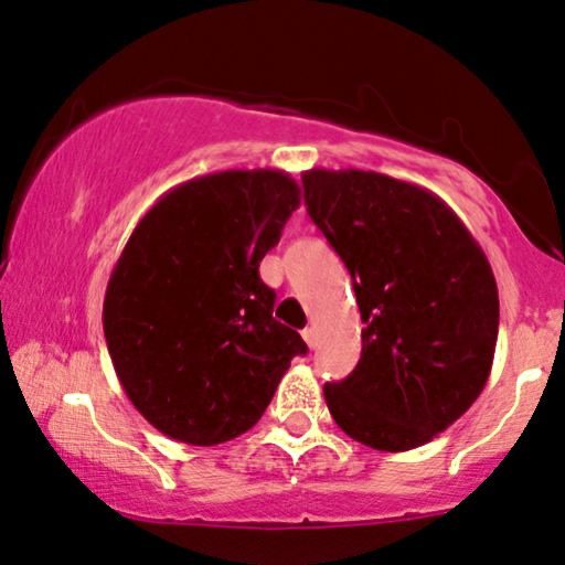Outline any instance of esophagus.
<instances>
[{
    "instance_id": "esophagus-1",
    "label": "esophagus",
    "mask_w": 565,
    "mask_h": 565,
    "mask_svg": "<svg viewBox=\"0 0 565 565\" xmlns=\"http://www.w3.org/2000/svg\"><path fill=\"white\" fill-rule=\"evenodd\" d=\"M303 342L311 347V350L319 344V334H316V329H303Z\"/></svg>"
}]
</instances>
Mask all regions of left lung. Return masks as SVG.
Returning a JSON list of instances; mask_svg holds the SVG:
<instances>
[{
    "instance_id": "8db88e82",
    "label": "left lung",
    "mask_w": 565,
    "mask_h": 565,
    "mask_svg": "<svg viewBox=\"0 0 565 565\" xmlns=\"http://www.w3.org/2000/svg\"><path fill=\"white\" fill-rule=\"evenodd\" d=\"M308 215L352 275L358 367L323 385L339 429L414 450L468 412L489 381L499 290L470 231L435 192L360 169L303 172Z\"/></svg>"
}]
</instances>
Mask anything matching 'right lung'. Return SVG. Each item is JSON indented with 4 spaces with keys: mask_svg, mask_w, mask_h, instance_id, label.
<instances>
[{
    "mask_svg": "<svg viewBox=\"0 0 565 565\" xmlns=\"http://www.w3.org/2000/svg\"><path fill=\"white\" fill-rule=\"evenodd\" d=\"M300 188L277 169H228L169 190L138 221L107 282L103 327L130 404L161 435L228 443L262 419L308 347L273 319L259 262Z\"/></svg>",
    "mask_w": 565,
    "mask_h": 565,
    "instance_id": "1",
    "label": "right lung"
}]
</instances>
